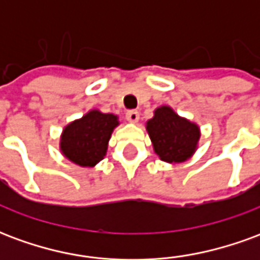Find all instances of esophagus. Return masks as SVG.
<instances>
[{
  "label": "esophagus",
  "mask_w": 260,
  "mask_h": 260,
  "mask_svg": "<svg viewBox=\"0 0 260 260\" xmlns=\"http://www.w3.org/2000/svg\"><path fill=\"white\" fill-rule=\"evenodd\" d=\"M125 117H126V119H128L129 122H132V124H136V122L139 121V113H138L136 110H129V111H126Z\"/></svg>",
  "instance_id": "1"
}]
</instances>
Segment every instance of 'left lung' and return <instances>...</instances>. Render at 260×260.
Returning <instances> with one entry per match:
<instances>
[{"label":"left lung","mask_w":260,"mask_h":260,"mask_svg":"<svg viewBox=\"0 0 260 260\" xmlns=\"http://www.w3.org/2000/svg\"><path fill=\"white\" fill-rule=\"evenodd\" d=\"M146 131L153 150L166 163H184L195 154L201 139V128L181 117L170 106H160L147 119Z\"/></svg>","instance_id":"obj_1"}]
</instances>
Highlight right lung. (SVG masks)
Segmentation results:
<instances>
[{
  "label": "right lung",
  "instance_id": "1",
  "mask_svg": "<svg viewBox=\"0 0 260 260\" xmlns=\"http://www.w3.org/2000/svg\"><path fill=\"white\" fill-rule=\"evenodd\" d=\"M118 125V115L93 108L65 125L59 136V150L76 166L94 167L107 154L110 138Z\"/></svg>",
  "mask_w": 260,
  "mask_h": 260
}]
</instances>
